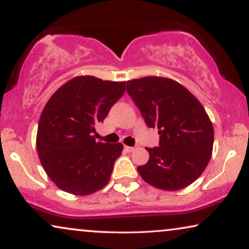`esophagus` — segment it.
<instances>
[{
  "mask_svg": "<svg viewBox=\"0 0 249 249\" xmlns=\"http://www.w3.org/2000/svg\"><path fill=\"white\" fill-rule=\"evenodd\" d=\"M136 148H137V147H136V146H134V147H132V146H124V149H125V151H127L128 153L134 152Z\"/></svg>",
  "mask_w": 249,
  "mask_h": 249,
  "instance_id": "esophagus-1",
  "label": "esophagus"
}]
</instances>
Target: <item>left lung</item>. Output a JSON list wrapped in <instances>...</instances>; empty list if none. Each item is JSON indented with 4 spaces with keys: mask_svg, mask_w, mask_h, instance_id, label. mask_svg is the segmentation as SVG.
<instances>
[{
    "mask_svg": "<svg viewBox=\"0 0 249 249\" xmlns=\"http://www.w3.org/2000/svg\"><path fill=\"white\" fill-rule=\"evenodd\" d=\"M127 93L147 127L159 129V147H146L148 162L137 168L142 180L170 192L189 186L212 155L213 125L203 105L182 85L163 77L129 80Z\"/></svg>",
    "mask_w": 249,
    "mask_h": 249,
    "instance_id": "left-lung-1",
    "label": "left lung"
}]
</instances>
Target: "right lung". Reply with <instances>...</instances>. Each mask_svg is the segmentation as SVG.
I'll list each match as a JSON object with an SVG mask.
<instances>
[{
	"instance_id": "add662e5",
	"label": "right lung",
	"mask_w": 249,
	"mask_h": 249,
	"mask_svg": "<svg viewBox=\"0 0 249 249\" xmlns=\"http://www.w3.org/2000/svg\"><path fill=\"white\" fill-rule=\"evenodd\" d=\"M124 81L79 76L61 86L46 103L38 122L37 153L60 189L85 196L108 182L124 145L96 142L91 132L124 95Z\"/></svg>"
}]
</instances>
